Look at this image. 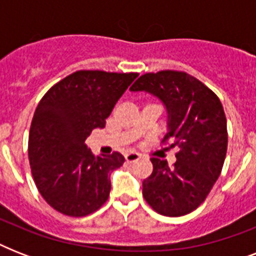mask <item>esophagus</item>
I'll return each instance as SVG.
<instances>
[{
	"label": "esophagus",
	"instance_id": "esophagus-1",
	"mask_svg": "<svg viewBox=\"0 0 256 256\" xmlns=\"http://www.w3.org/2000/svg\"><path fill=\"white\" fill-rule=\"evenodd\" d=\"M140 158V156L138 154V152H128L126 156H124V160H126V162H136V160H138Z\"/></svg>",
	"mask_w": 256,
	"mask_h": 256
}]
</instances>
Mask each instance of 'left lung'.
Wrapping results in <instances>:
<instances>
[{"mask_svg":"<svg viewBox=\"0 0 256 256\" xmlns=\"http://www.w3.org/2000/svg\"><path fill=\"white\" fill-rule=\"evenodd\" d=\"M156 96L168 112L164 140L178 146L176 162L152 158V172L142 182L146 202L162 215L182 216L206 199L220 175L227 152V120L215 92L183 72L140 76L130 88Z\"/></svg>","mask_w":256,"mask_h":256,"instance_id":"1","label":"left lung"}]
</instances>
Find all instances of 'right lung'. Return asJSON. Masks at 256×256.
<instances>
[{"mask_svg":"<svg viewBox=\"0 0 256 256\" xmlns=\"http://www.w3.org/2000/svg\"><path fill=\"white\" fill-rule=\"evenodd\" d=\"M136 73L80 70L50 88L40 100L29 132V162L34 182L54 210L85 216L108 198V172L120 168L124 156H94L85 140L104 128Z\"/></svg>","mask_w":256,"mask_h":256,"instance_id":"1","label":"right lung"}]
</instances>
